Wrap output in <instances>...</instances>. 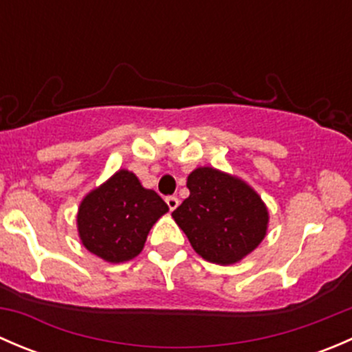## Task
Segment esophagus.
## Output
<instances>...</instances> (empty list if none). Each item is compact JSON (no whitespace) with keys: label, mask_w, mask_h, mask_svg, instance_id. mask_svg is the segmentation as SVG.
<instances>
[{"label":"esophagus","mask_w":352,"mask_h":352,"mask_svg":"<svg viewBox=\"0 0 352 352\" xmlns=\"http://www.w3.org/2000/svg\"><path fill=\"white\" fill-rule=\"evenodd\" d=\"M165 202H166V206H168L170 211H173V209H177V206H179V197L168 196V197H165Z\"/></svg>","instance_id":"1"}]
</instances>
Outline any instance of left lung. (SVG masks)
I'll return each instance as SVG.
<instances>
[{
    "mask_svg": "<svg viewBox=\"0 0 352 352\" xmlns=\"http://www.w3.org/2000/svg\"><path fill=\"white\" fill-rule=\"evenodd\" d=\"M190 194L172 212L194 250L214 264H235L264 240L267 208L254 189L216 168H196Z\"/></svg>",
    "mask_w": 352,
    "mask_h": 352,
    "instance_id": "1",
    "label": "left lung"
}]
</instances>
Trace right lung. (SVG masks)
Returning <instances> with one entry per match:
<instances>
[{"mask_svg":"<svg viewBox=\"0 0 352 352\" xmlns=\"http://www.w3.org/2000/svg\"><path fill=\"white\" fill-rule=\"evenodd\" d=\"M166 211L168 206L155 190L144 189L134 173L119 170L83 199L78 232L85 247L104 261H131Z\"/></svg>","mask_w":352,"mask_h":352,"instance_id":"1","label":"right lung"}]
</instances>
